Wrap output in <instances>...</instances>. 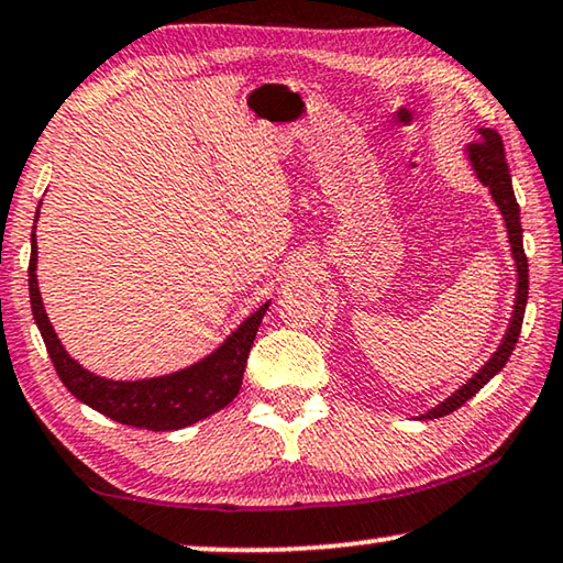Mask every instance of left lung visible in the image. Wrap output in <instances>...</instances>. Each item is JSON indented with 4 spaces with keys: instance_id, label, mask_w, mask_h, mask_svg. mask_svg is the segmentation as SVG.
<instances>
[{
    "instance_id": "left-lung-1",
    "label": "left lung",
    "mask_w": 563,
    "mask_h": 563,
    "mask_svg": "<svg viewBox=\"0 0 563 563\" xmlns=\"http://www.w3.org/2000/svg\"><path fill=\"white\" fill-rule=\"evenodd\" d=\"M465 156L470 162V169H473V174H475V179L490 191V197H493V201H496L503 222H506L510 253H514L516 275H518L514 313H510L508 329H506V333H503L498 349L493 351V356L488 358V362L477 368V372L470 376L463 387H457L450 394V397H444L438 407L427 409V412L419 415L417 419H438V417L455 412L457 407H463L467 399H473L475 394L481 391L485 384H488L493 376L500 372L503 366H506V362L510 358V354H514V349L518 343V335H521L523 313H526V303H528V260L523 253L521 209H518L514 184H510L506 154H503V141L493 129H481V141H477V144H470L465 148Z\"/></svg>"
}]
</instances>
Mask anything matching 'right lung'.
<instances>
[{
    "instance_id": "obj_1",
    "label": "right lung",
    "mask_w": 563,
    "mask_h": 563,
    "mask_svg": "<svg viewBox=\"0 0 563 563\" xmlns=\"http://www.w3.org/2000/svg\"><path fill=\"white\" fill-rule=\"evenodd\" d=\"M40 209L35 212L37 224ZM30 303L32 316L45 341L47 354L53 358L55 372L60 382L80 399L82 405L93 407L96 412L115 419L121 424L141 427V430H181L220 412L238 397L242 387V374H245L250 349H253L255 333L263 321L267 303L253 310L238 329H234L212 354H207L199 362L179 368V372L164 376H148V379L119 382L106 379L88 368H82L75 358L67 354L65 346L57 339V333L49 323L42 306L40 285H37V234L32 230V255H30Z\"/></svg>"
}]
</instances>
